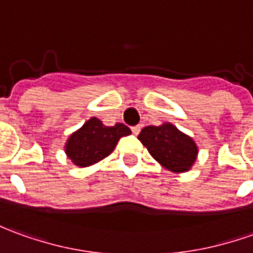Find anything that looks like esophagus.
<instances>
[{
    "label": "esophagus",
    "instance_id": "obj_1",
    "mask_svg": "<svg viewBox=\"0 0 253 253\" xmlns=\"http://www.w3.org/2000/svg\"><path fill=\"white\" fill-rule=\"evenodd\" d=\"M131 131H133V134H135V135H138L141 131V126H134L131 127Z\"/></svg>",
    "mask_w": 253,
    "mask_h": 253
}]
</instances>
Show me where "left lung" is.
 Returning a JSON list of instances; mask_svg holds the SVG:
<instances>
[{
  "label": "left lung",
  "instance_id": "1",
  "mask_svg": "<svg viewBox=\"0 0 253 253\" xmlns=\"http://www.w3.org/2000/svg\"><path fill=\"white\" fill-rule=\"evenodd\" d=\"M138 140L156 162L173 173L188 171L198 156L195 141L169 122L161 126L144 127Z\"/></svg>",
  "mask_w": 253,
  "mask_h": 253
}]
</instances>
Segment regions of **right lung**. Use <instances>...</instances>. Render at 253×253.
I'll use <instances>...</instances> for the list:
<instances>
[{
    "label": "right lung",
    "mask_w": 253,
    "mask_h": 253,
    "mask_svg": "<svg viewBox=\"0 0 253 253\" xmlns=\"http://www.w3.org/2000/svg\"><path fill=\"white\" fill-rule=\"evenodd\" d=\"M128 134L131 131L123 123L109 127L97 118H91L69 135L65 154L79 168H88L111 155L118 141Z\"/></svg>",
    "instance_id": "add662e5"
}]
</instances>
